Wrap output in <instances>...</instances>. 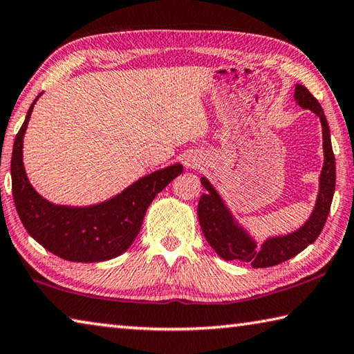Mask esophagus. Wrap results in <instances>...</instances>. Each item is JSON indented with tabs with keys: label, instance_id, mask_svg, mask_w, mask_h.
<instances>
[{
	"label": "esophagus",
	"instance_id": "34e87169",
	"mask_svg": "<svg viewBox=\"0 0 354 354\" xmlns=\"http://www.w3.org/2000/svg\"><path fill=\"white\" fill-rule=\"evenodd\" d=\"M187 165H189V167H194L195 162H194V160H187Z\"/></svg>",
	"mask_w": 354,
	"mask_h": 354
}]
</instances>
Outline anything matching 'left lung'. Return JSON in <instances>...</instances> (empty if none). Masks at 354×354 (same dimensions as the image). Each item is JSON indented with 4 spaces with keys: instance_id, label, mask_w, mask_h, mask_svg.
Masks as SVG:
<instances>
[{
    "instance_id": "8db88e82",
    "label": "left lung",
    "mask_w": 354,
    "mask_h": 354,
    "mask_svg": "<svg viewBox=\"0 0 354 354\" xmlns=\"http://www.w3.org/2000/svg\"><path fill=\"white\" fill-rule=\"evenodd\" d=\"M295 101L303 109L313 111L322 122L323 133V156L325 162L320 173V187L313 214L299 230L287 236L270 237L257 247L247 231L237 223L230 209L221 200L218 192L206 178H201V184L207 192L201 195L198 203V220L207 243L217 251L225 261H241L251 263L253 268L273 267L284 262L315 242L325 226L335 189V159L331 145V134L325 113L319 101L314 98L306 87L297 84Z\"/></svg>"
}]
</instances>
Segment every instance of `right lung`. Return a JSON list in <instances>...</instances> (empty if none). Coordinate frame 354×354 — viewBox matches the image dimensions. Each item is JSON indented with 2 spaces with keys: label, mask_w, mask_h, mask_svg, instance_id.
Here are the masks:
<instances>
[{
  "label": "right lung",
  "mask_w": 354,
  "mask_h": 354,
  "mask_svg": "<svg viewBox=\"0 0 354 354\" xmlns=\"http://www.w3.org/2000/svg\"><path fill=\"white\" fill-rule=\"evenodd\" d=\"M39 97L29 107L12 149V195L21 223L41 247L65 261L101 262L117 257L131 247L148 206L160 190L181 175L183 165L153 171L100 205H53L34 190L23 165V137Z\"/></svg>",
  "instance_id": "obj_1"
}]
</instances>
